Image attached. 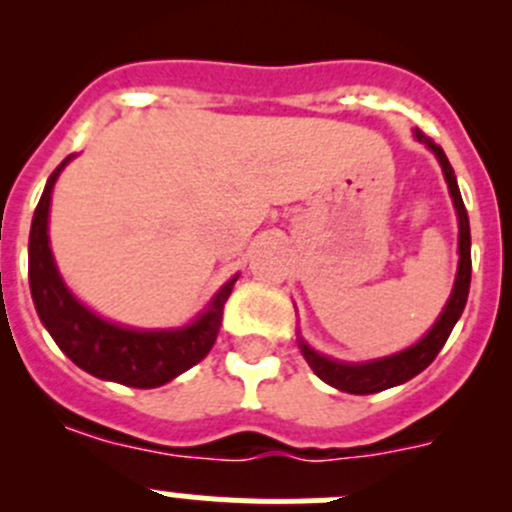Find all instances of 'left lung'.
<instances>
[{
  "instance_id": "1",
  "label": "left lung",
  "mask_w": 512,
  "mask_h": 512,
  "mask_svg": "<svg viewBox=\"0 0 512 512\" xmlns=\"http://www.w3.org/2000/svg\"><path fill=\"white\" fill-rule=\"evenodd\" d=\"M414 138L418 143L428 148L438 160L443 170V178L448 183V193H451L453 208H456L458 218V270H456V282H453L451 297H448L446 307L438 314V319L433 322V327L418 339L411 347L401 349V352L381 356V359H369V361H339L332 359L327 354H319L317 349L309 347L297 332L299 349L302 356L307 359V364L312 366L314 374L324 381V384L334 386L339 391H347V394H376V391L391 389V386L406 384L409 379H414L416 374H421L436 354L441 352L443 344H446L448 334L453 332L456 322L461 319L463 309H466L468 289H471V225H468V213L466 205H463L461 190H458L456 173H453L451 163H448L446 153L441 146L431 141L428 136H423L421 131H414Z\"/></svg>"
}]
</instances>
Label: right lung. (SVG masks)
I'll list each match as a JSON object with an SVG mask.
<instances>
[{"label": "right lung", "mask_w": 512, "mask_h": 512, "mask_svg": "<svg viewBox=\"0 0 512 512\" xmlns=\"http://www.w3.org/2000/svg\"><path fill=\"white\" fill-rule=\"evenodd\" d=\"M71 158L61 160L46 180L29 232V287L36 314L56 347L79 369L103 381L156 389L208 356L218 339L223 307L240 275H232L213 294L208 307L185 327L136 329L103 319L66 287L49 245L51 193Z\"/></svg>", "instance_id": "right-lung-1"}]
</instances>
